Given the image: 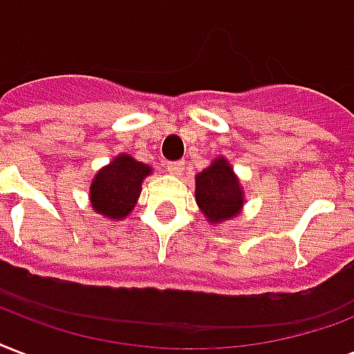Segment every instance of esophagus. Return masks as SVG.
Here are the masks:
<instances>
[{
    "label": "esophagus",
    "instance_id": "esophagus-1",
    "mask_svg": "<svg viewBox=\"0 0 354 354\" xmlns=\"http://www.w3.org/2000/svg\"><path fill=\"white\" fill-rule=\"evenodd\" d=\"M167 169L174 176H180L185 171V161H171V163H167Z\"/></svg>",
    "mask_w": 354,
    "mask_h": 354
}]
</instances>
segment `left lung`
<instances>
[{
    "label": "left lung",
    "mask_w": 354,
    "mask_h": 354,
    "mask_svg": "<svg viewBox=\"0 0 354 354\" xmlns=\"http://www.w3.org/2000/svg\"><path fill=\"white\" fill-rule=\"evenodd\" d=\"M195 198L206 219L221 225L234 219L243 207V189L225 158H217L195 178Z\"/></svg>",
    "instance_id": "obj_1"
}]
</instances>
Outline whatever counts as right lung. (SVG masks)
Wrapping results in <instances>:
<instances>
[{"instance_id":"obj_1","label":"right lung","mask_w":354,"mask_h":354,"mask_svg":"<svg viewBox=\"0 0 354 354\" xmlns=\"http://www.w3.org/2000/svg\"><path fill=\"white\" fill-rule=\"evenodd\" d=\"M152 172V167L120 153L109 165L100 169L91 183V206L107 219L128 217L141 195L142 180Z\"/></svg>"}]
</instances>
